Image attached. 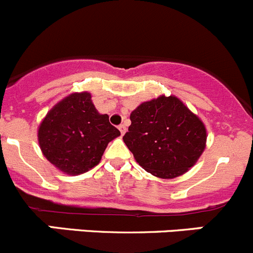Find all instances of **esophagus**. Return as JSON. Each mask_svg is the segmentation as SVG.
<instances>
[{
  "label": "esophagus",
  "instance_id": "34e87169",
  "mask_svg": "<svg viewBox=\"0 0 253 253\" xmlns=\"http://www.w3.org/2000/svg\"><path fill=\"white\" fill-rule=\"evenodd\" d=\"M118 129L120 130V134H122V135H124L125 131H126V126H125L124 124H120L119 126H118Z\"/></svg>",
  "mask_w": 253,
  "mask_h": 253
}]
</instances>
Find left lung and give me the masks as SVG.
<instances>
[{"label": "left lung", "mask_w": 253, "mask_h": 253, "mask_svg": "<svg viewBox=\"0 0 253 253\" xmlns=\"http://www.w3.org/2000/svg\"><path fill=\"white\" fill-rule=\"evenodd\" d=\"M125 145L145 171L174 179L191 169L206 148L205 124L175 95H160L131 112Z\"/></svg>", "instance_id": "left-lung-1"}]
</instances>
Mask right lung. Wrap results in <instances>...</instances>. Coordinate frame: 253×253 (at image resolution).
I'll return each mask as SVG.
<instances>
[{"label": "right lung", "mask_w": 253, "mask_h": 253, "mask_svg": "<svg viewBox=\"0 0 253 253\" xmlns=\"http://www.w3.org/2000/svg\"><path fill=\"white\" fill-rule=\"evenodd\" d=\"M120 131L100 114L88 92L72 93L47 113L38 126V144L50 164L68 175H81L99 164Z\"/></svg>", "instance_id": "obj_1"}]
</instances>
